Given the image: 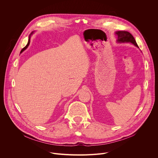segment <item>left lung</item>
I'll list each match as a JSON object with an SVG mask.
<instances>
[{
    "instance_id": "left-lung-1",
    "label": "left lung",
    "mask_w": 158,
    "mask_h": 158,
    "mask_svg": "<svg viewBox=\"0 0 158 158\" xmlns=\"http://www.w3.org/2000/svg\"><path fill=\"white\" fill-rule=\"evenodd\" d=\"M115 34L117 37V42L118 43H130L139 48L136 40H135L133 35L127 31H117Z\"/></svg>"
}]
</instances>
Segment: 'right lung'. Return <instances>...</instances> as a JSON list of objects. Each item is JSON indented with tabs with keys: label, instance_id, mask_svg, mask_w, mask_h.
<instances>
[{
	"label": "right lung",
	"instance_id": "1",
	"mask_svg": "<svg viewBox=\"0 0 158 158\" xmlns=\"http://www.w3.org/2000/svg\"><path fill=\"white\" fill-rule=\"evenodd\" d=\"M34 33V31H32L30 34V35H29V36H28V43H27V44L21 50V51H20V53H22V52L23 51H25L27 48H28V46H29V44H30V38H31V36L33 35V33Z\"/></svg>",
	"mask_w": 158,
	"mask_h": 158
}]
</instances>
